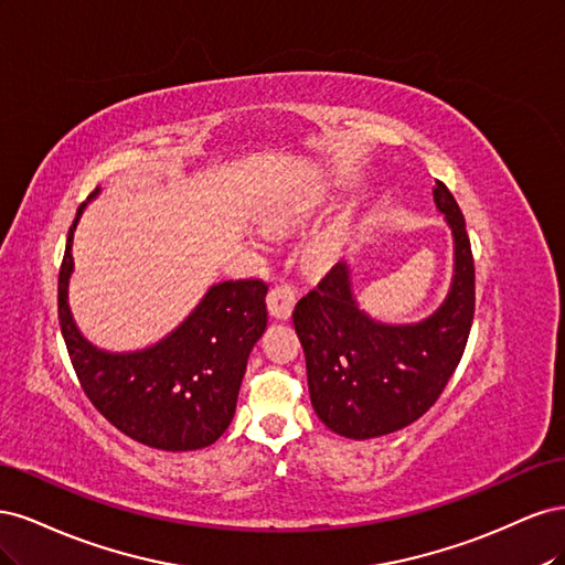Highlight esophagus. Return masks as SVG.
I'll use <instances>...</instances> for the list:
<instances>
[{"instance_id":"34e87169","label":"esophagus","mask_w":565,"mask_h":565,"mask_svg":"<svg viewBox=\"0 0 565 565\" xmlns=\"http://www.w3.org/2000/svg\"><path fill=\"white\" fill-rule=\"evenodd\" d=\"M268 311L273 318H289L297 303V289L292 285H276L268 292Z\"/></svg>"}]
</instances>
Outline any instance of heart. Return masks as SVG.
<instances>
[{
	"label": "heart",
	"mask_w": 565,
	"mask_h": 565,
	"mask_svg": "<svg viewBox=\"0 0 565 565\" xmlns=\"http://www.w3.org/2000/svg\"><path fill=\"white\" fill-rule=\"evenodd\" d=\"M334 247H337V235L334 233H324L313 243L311 252H313L316 259H328V256L334 252Z\"/></svg>",
	"instance_id": "1"
}]
</instances>
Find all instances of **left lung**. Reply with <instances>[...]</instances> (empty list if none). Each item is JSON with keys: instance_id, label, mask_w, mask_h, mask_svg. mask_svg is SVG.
Listing matches in <instances>:
<instances>
[{"instance_id": "1", "label": "left lung", "mask_w": 565, "mask_h": 565, "mask_svg": "<svg viewBox=\"0 0 565 565\" xmlns=\"http://www.w3.org/2000/svg\"><path fill=\"white\" fill-rule=\"evenodd\" d=\"M434 200L455 235V280L429 320L405 328L370 320L358 311L341 262L295 306L313 409L339 436L365 440L413 424L446 391L465 355L476 309L473 254L465 214L443 181Z\"/></svg>"}]
</instances>
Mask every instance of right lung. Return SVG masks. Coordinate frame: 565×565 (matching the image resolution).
Segmentation results:
<instances>
[{"mask_svg":"<svg viewBox=\"0 0 565 565\" xmlns=\"http://www.w3.org/2000/svg\"><path fill=\"white\" fill-rule=\"evenodd\" d=\"M96 191L89 195L94 198ZM58 270V322L84 396L115 429L148 448H207L235 415L247 358L266 330L268 285L259 278L214 285L188 320L158 347L113 355L77 332L67 309L73 231Z\"/></svg>","mask_w":565,"mask_h":565,"instance_id":"add662e5","label":"right lung"}]
</instances>
